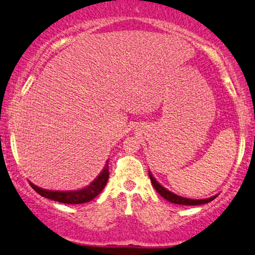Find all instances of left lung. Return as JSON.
Returning a JSON list of instances; mask_svg holds the SVG:
<instances>
[{"label":"left lung","instance_id":"left-lung-1","mask_svg":"<svg viewBox=\"0 0 255 255\" xmlns=\"http://www.w3.org/2000/svg\"><path fill=\"white\" fill-rule=\"evenodd\" d=\"M149 178H150V181H151V185H153L154 188H155V191L159 193V194L162 196V198H165L167 201L169 202H173V204H176V205H188V206H195V205H204V204H207V202L212 201V200H214L217 198V195L215 196H212V198H208V199H204V200H192V199H186V198H182V196H179L176 194H173L172 192L167 191L166 188H163L162 186L160 185L159 182L156 181L155 179L153 178V175L149 173Z\"/></svg>","mask_w":255,"mask_h":255}]
</instances>
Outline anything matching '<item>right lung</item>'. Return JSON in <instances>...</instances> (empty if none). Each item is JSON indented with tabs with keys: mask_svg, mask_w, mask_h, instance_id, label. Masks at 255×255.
Instances as JSON below:
<instances>
[{
	"mask_svg": "<svg viewBox=\"0 0 255 255\" xmlns=\"http://www.w3.org/2000/svg\"><path fill=\"white\" fill-rule=\"evenodd\" d=\"M109 178V169H108V161L106 163L105 169L102 170L101 174L95 179L94 181L90 183V186L86 187V188L80 189V191L75 192H51L46 191V189L38 188L33 183L30 186L36 193H38L41 196L44 198L54 200V201H59L61 204H68V205H79L85 204V202L92 201L95 196H98L100 193L104 191L106 183L108 181Z\"/></svg>",
	"mask_w": 255,
	"mask_h": 255,
	"instance_id": "right-lung-1",
	"label": "right lung"
}]
</instances>
